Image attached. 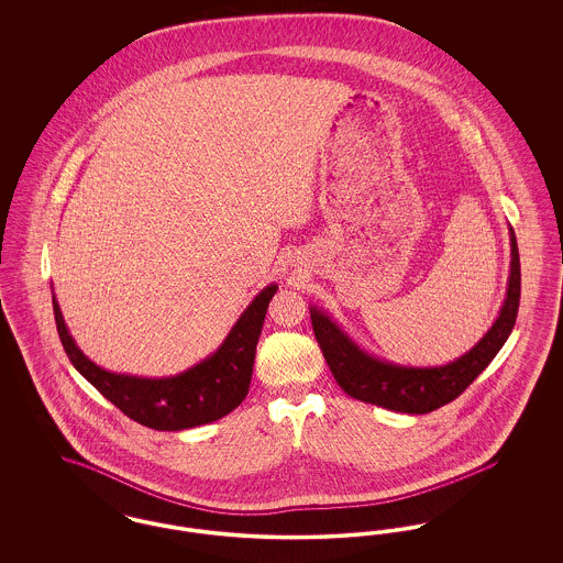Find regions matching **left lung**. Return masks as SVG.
<instances>
[{"instance_id":"obj_1","label":"left lung","mask_w":563,"mask_h":563,"mask_svg":"<svg viewBox=\"0 0 563 563\" xmlns=\"http://www.w3.org/2000/svg\"><path fill=\"white\" fill-rule=\"evenodd\" d=\"M509 239L507 297L496 321L473 349L445 365L416 367L375 356L358 346L329 312L319 306H310L317 342L340 388L356 401L416 416L430 413L462 395L466 386L494 361L515 327L521 295V268L517 239L510 225Z\"/></svg>"}]
</instances>
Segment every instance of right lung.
Returning <instances> with one entry per match:
<instances>
[{
    "label": "right lung",
    "mask_w": 563,
    "mask_h": 563,
    "mask_svg": "<svg viewBox=\"0 0 563 563\" xmlns=\"http://www.w3.org/2000/svg\"><path fill=\"white\" fill-rule=\"evenodd\" d=\"M276 291L278 285L269 283L244 308L219 349L186 372L168 377L115 374L90 361L71 338L53 294L54 321L74 367L108 401L143 427L175 432L214 422L244 401L269 299Z\"/></svg>",
    "instance_id": "right-lung-1"
}]
</instances>
